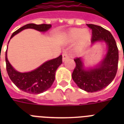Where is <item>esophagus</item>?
Wrapping results in <instances>:
<instances>
[{
	"label": "esophagus",
	"instance_id": "34e87169",
	"mask_svg": "<svg viewBox=\"0 0 124 124\" xmlns=\"http://www.w3.org/2000/svg\"><path fill=\"white\" fill-rule=\"evenodd\" d=\"M69 56L68 55L67 53H64L63 55H62V60H63V62L65 61L67 59H69Z\"/></svg>",
	"mask_w": 124,
	"mask_h": 124
}]
</instances>
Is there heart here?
Masks as SVG:
<instances>
[{"mask_svg": "<svg viewBox=\"0 0 124 124\" xmlns=\"http://www.w3.org/2000/svg\"><path fill=\"white\" fill-rule=\"evenodd\" d=\"M90 34L88 30H81L80 29H72L69 31L67 36V41L70 43H74L77 40L78 50L83 48L90 39Z\"/></svg>", "mask_w": 124, "mask_h": 124, "instance_id": "b5f03b06", "label": "heart"}]
</instances>
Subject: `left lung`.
Returning a JSON list of instances; mask_svg holds the SVG:
<instances>
[{
	"instance_id": "8db88e82",
	"label": "left lung",
	"mask_w": 124,
	"mask_h": 124,
	"mask_svg": "<svg viewBox=\"0 0 124 124\" xmlns=\"http://www.w3.org/2000/svg\"><path fill=\"white\" fill-rule=\"evenodd\" d=\"M92 31L91 42L104 41L108 46L105 58L98 67L85 70L80 58L74 59L76 67L72 78L79 88L88 92H95L104 89L113 80L118 69V49L113 36L107 30L100 26L87 24Z\"/></svg>"
}]
</instances>
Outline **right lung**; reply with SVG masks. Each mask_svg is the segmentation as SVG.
Returning a JSON list of instances; mask_svg holds the SVG:
<instances>
[{"label":"right lung","mask_w":124,"mask_h":124,"mask_svg":"<svg viewBox=\"0 0 124 124\" xmlns=\"http://www.w3.org/2000/svg\"><path fill=\"white\" fill-rule=\"evenodd\" d=\"M51 27L50 24H27L13 32L10 39L24 29H34L40 32H45ZM6 63L8 76L18 88L27 93L38 94L47 90L52 85L55 80L57 68L62 63V55H60L56 59L45 62L40 67L31 72L22 73L15 70L10 64L7 57L6 50Z\"/></svg>","instance_id":"obj_1"}]
</instances>
